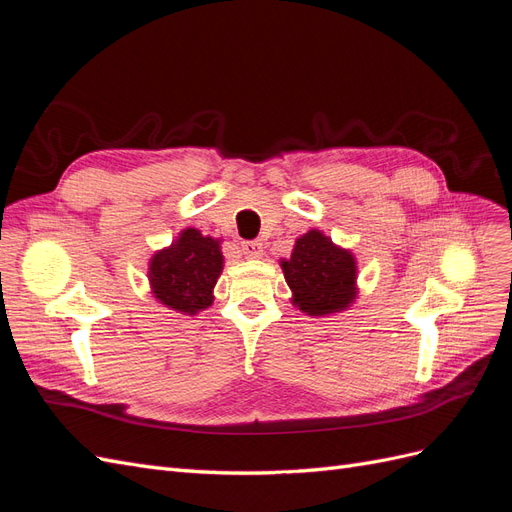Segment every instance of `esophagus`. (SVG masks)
I'll use <instances>...</instances> for the list:
<instances>
[{"label":"esophagus","instance_id":"34e87169","mask_svg":"<svg viewBox=\"0 0 512 512\" xmlns=\"http://www.w3.org/2000/svg\"><path fill=\"white\" fill-rule=\"evenodd\" d=\"M241 252L245 258H260L262 252H265V247H262L260 241H243Z\"/></svg>","mask_w":512,"mask_h":512}]
</instances>
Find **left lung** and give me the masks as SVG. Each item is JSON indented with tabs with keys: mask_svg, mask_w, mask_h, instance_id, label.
Instances as JSON below:
<instances>
[{
	"mask_svg": "<svg viewBox=\"0 0 512 512\" xmlns=\"http://www.w3.org/2000/svg\"><path fill=\"white\" fill-rule=\"evenodd\" d=\"M292 303L307 316H327L348 309L356 299V260L320 230H309L294 241L282 260Z\"/></svg>",
	"mask_w": 512,
	"mask_h": 512,
	"instance_id": "1",
	"label": "left lung"
}]
</instances>
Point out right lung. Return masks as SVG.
<instances>
[{"mask_svg":"<svg viewBox=\"0 0 512 512\" xmlns=\"http://www.w3.org/2000/svg\"><path fill=\"white\" fill-rule=\"evenodd\" d=\"M224 269L220 241L185 228L149 260L151 292L162 305L181 314H198L213 303V288Z\"/></svg>","mask_w":512,"mask_h":512,"instance_id":"obj_1","label":"right lung"}]
</instances>
